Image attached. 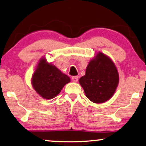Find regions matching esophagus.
Instances as JSON below:
<instances>
[{
  "mask_svg": "<svg viewBox=\"0 0 146 146\" xmlns=\"http://www.w3.org/2000/svg\"><path fill=\"white\" fill-rule=\"evenodd\" d=\"M72 82H77L78 80V77L72 76Z\"/></svg>",
  "mask_w": 146,
  "mask_h": 146,
  "instance_id": "34e87169",
  "label": "esophagus"
}]
</instances>
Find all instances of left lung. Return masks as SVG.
I'll list each match as a JSON object with an SVG mask.
<instances>
[{
	"instance_id": "left-lung-1",
	"label": "left lung",
	"mask_w": 146,
	"mask_h": 146,
	"mask_svg": "<svg viewBox=\"0 0 146 146\" xmlns=\"http://www.w3.org/2000/svg\"><path fill=\"white\" fill-rule=\"evenodd\" d=\"M119 74L114 63L108 56L98 52L90 62L86 74L79 80L85 94L94 103H104L114 94Z\"/></svg>"
}]
</instances>
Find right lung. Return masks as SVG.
I'll return each instance as SVG.
<instances>
[{
	"mask_svg": "<svg viewBox=\"0 0 146 146\" xmlns=\"http://www.w3.org/2000/svg\"><path fill=\"white\" fill-rule=\"evenodd\" d=\"M70 82V79L67 75L55 66L47 62L44 58L39 60L32 76L33 88L41 97L47 100L56 96Z\"/></svg>",
	"mask_w": 146,
	"mask_h": 146,
	"instance_id": "add662e5",
	"label": "right lung"
}]
</instances>
